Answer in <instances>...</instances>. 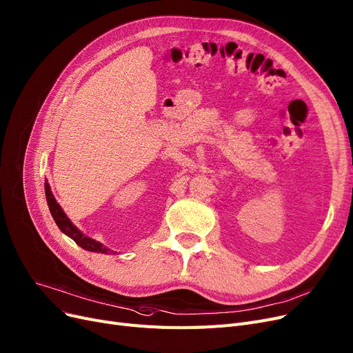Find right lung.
Returning a JSON list of instances; mask_svg holds the SVG:
<instances>
[{"mask_svg": "<svg viewBox=\"0 0 353 353\" xmlns=\"http://www.w3.org/2000/svg\"><path fill=\"white\" fill-rule=\"evenodd\" d=\"M45 194H46V201H48V205H49V210H50V214L54 220V223L58 224V228L61 229L62 233H65L68 237L72 239V241L81 246L82 249H85L88 252H97V253H116L114 250H110L107 246H104L101 242L95 241V239H91L88 236L83 234L77 225L69 220V217L65 214V211L62 210V207L56 203V199L54 195L52 194V190H50V185L49 182L46 181L45 182Z\"/></svg>", "mask_w": 353, "mask_h": 353, "instance_id": "1", "label": "right lung"}]
</instances>
